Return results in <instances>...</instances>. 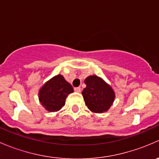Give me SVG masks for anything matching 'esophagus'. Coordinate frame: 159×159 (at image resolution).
<instances>
[{
    "label": "esophagus",
    "instance_id": "1",
    "mask_svg": "<svg viewBox=\"0 0 159 159\" xmlns=\"http://www.w3.org/2000/svg\"><path fill=\"white\" fill-rule=\"evenodd\" d=\"M74 90H75V91H76V92H81V88L80 87H77V88H75L74 89Z\"/></svg>",
    "mask_w": 159,
    "mask_h": 159
}]
</instances>
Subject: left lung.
Segmentation results:
<instances>
[{"instance_id":"1","label":"left lung","mask_w":159,"mask_h":159,"mask_svg":"<svg viewBox=\"0 0 159 159\" xmlns=\"http://www.w3.org/2000/svg\"><path fill=\"white\" fill-rule=\"evenodd\" d=\"M86 88L82 91L85 105L94 113L107 111L115 98V91L108 84L97 75H91L84 80Z\"/></svg>"}]
</instances>
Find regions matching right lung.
I'll list each match as a JSON object with an SVG mask.
<instances>
[{
	"instance_id": "add662e5",
	"label": "right lung",
	"mask_w": 159,
	"mask_h": 159,
	"mask_svg": "<svg viewBox=\"0 0 159 159\" xmlns=\"http://www.w3.org/2000/svg\"><path fill=\"white\" fill-rule=\"evenodd\" d=\"M74 91L64 77L57 75L48 81L40 89L38 98L41 105L50 112L61 109L68 95Z\"/></svg>"
}]
</instances>
